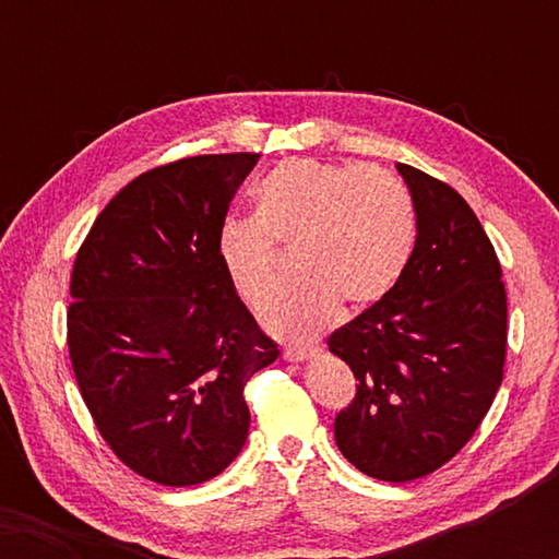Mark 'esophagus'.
<instances>
[{
    "label": "esophagus",
    "mask_w": 559,
    "mask_h": 559,
    "mask_svg": "<svg viewBox=\"0 0 559 559\" xmlns=\"http://www.w3.org/2000/svg\"><path fill=\"white\" fill-rule=\"evenodd\" d=\"M318 348H312V346H289V348H285V356L287 361H305V358H310L312 354H316Z\"/></svg>",
    "instance_id": "obj_1"
}]
</instances>
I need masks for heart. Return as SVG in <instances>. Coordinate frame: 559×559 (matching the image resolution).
<instances>
[{"instance_id": "heart-1", "label": "heart", "mask_w": 559, "mask_h": 559, "mask_svg": "<svg viewBox=\"0 0 559 559\" xmlns=\"http://www.w3.org/2000/svg\"><path fill=\"white\" fill-rule=\"evenodd\" d=\"M417 241L404 182L379 165L297 157L254 186V221H228L218 257L236 295L264 312L287 285L293 257L302 282L266 318L277 333H310L341 302L366 308L392 293Z\"/></svg>"}]
</instances>
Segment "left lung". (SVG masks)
I'll return each mask as SVG.
<instances>
[{
	"label": "left lung",
	"mask_w": 559,
	"mask_h": 559,
	"mask_svg": "<svg viewBox=\"0 0 559 559\" xmlns=\"http://www.w3.org/2000/svg\"><path fill=\"white\" fill-rule=\"evenodd\" d=\"M417 213L412 259L392 293L331 333L356 377L335 445L366 476H430L473 438L503 379L507 287L471 205L432 175L396 163Z\"/></svg>",
	"instance_id": "1"
}]
</instances>
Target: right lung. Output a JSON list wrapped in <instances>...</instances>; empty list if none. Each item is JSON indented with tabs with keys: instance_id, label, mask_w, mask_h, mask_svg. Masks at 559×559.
<instances>
[{
	"instance_id": "1",
	"label": "right lung",
	"mask_w": 559,
	"mask_h": 559,
	"mask_svg": "<svg viewBox=\"0 0 559 559\" xmlns=\"http://www.w3.org/2000/svg\"><path fill=\"white\" fill-rule=\"evenodd\" d=\"M257 152L142 173L98 213L71 274L68 354L111 453L159 486L216 478L249 435L243 386L280 356L218 257Z\"/></svg>"
}]
</instances>
